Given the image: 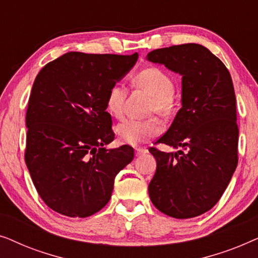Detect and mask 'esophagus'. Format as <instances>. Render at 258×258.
<instances>
[{
    "instance_id": "34e87169",
    "label": "esophagus",
    "mask_w": 258,
    "mask_h": 258,
    "mask_svg": "<svg viewBox=\"0 0 258 258\" xmlns=\"http://www.w3.org/2000/svg\"><path fill=\"white\" fill-rule=\"evenodd\" d=\"M146 153H148V149H147V148L139 147V148H136V149H135V154H136V156H141V155H143V154H146Z\"/></svg>"
}]
</instances>
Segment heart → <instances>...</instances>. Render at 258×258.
<instances>
[{
    "label": "heart",
    "instance_id": "obj_1",
    "mask_svg": "<svg viewBox=\"0 0 258 258\" xmlns=\"http://www.w3.org/2000/svg\"><path fill=\"white\" fill-rule=\"evenodd\" d=\"M134 87L140 88L153 96L150 101V111H156L162 116H169L174 111L172 94L175 90L174 81L164 70L157 67H148L136 74L132 79ZM126 96L125 88L114 84L109 88L105 97V108L109 114L121 117L124 111ZM162 125L157 118L148 119L125 118L116 126V133L123 142L136 144L156 137L161 133Z\"/></svg>",
    "mask_w": 258,
    "mask_h": 258
}]
</instances>
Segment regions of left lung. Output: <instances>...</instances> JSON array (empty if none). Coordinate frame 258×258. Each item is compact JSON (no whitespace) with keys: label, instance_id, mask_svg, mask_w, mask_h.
Here are the masks:
<instances>
[{"label":"left lung","instance_id":"obj_1","mask_svg":"<svg viewBox=\"0 0 258 258\" xmlns=\"http://www.w3.org/2000/svg\"><path fill=\"white\" fill-rule=\"evenodd\" d=\"M148 59L182 75V108L156 141L178 148L164 153L151 147L157 167L148 190L158 210L191 218L210 210L230 182L238 162L236 97L230 73L201 44L156 49Z\"/></svg>","mask_w":258,"mask_h":258}]
</instances>
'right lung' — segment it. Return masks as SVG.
<instances>
[{
  "mask_svg": "<svg viewBox=\"0 0 258 258\" xmlns=\"http://www.w3.org/2000/svg\"><path fill=\"white\" fill-rule=\"evenodd\" d=\"M137 57L67 52L35 79L24 160L38 195L56 213L88 217L100 211L116 175L133 161V147L104 148L115 137L105 97Z\"/></svg>",
  "mask_w": 258,
  "mask_h": 258,
  "instance_id": "obj_1",
  "label": "right lung"
}]
</instances>
